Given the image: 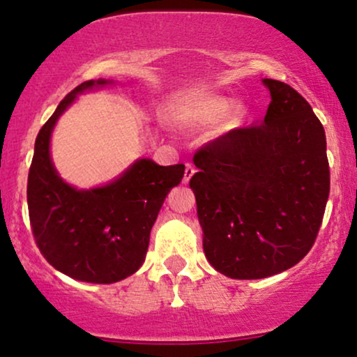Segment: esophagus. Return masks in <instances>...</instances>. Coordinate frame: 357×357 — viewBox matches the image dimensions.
I'll return each mask as SVG.
<instances>
[{
	"mask_svg": "<svg viewBox=\"0 0 357 357\" xmlns=\"http://www.w3.org/2000/svg\"><path fill=\"white\" fill-rule=\"evenodd\" d=\"M196 173V169H195V166L191 165V162H186V165H184V178H183V181L184 183H190V179H191V176Z\"/></svg>",
	"mask_w": 357,
	"mask_h": 357,
	"instance_id": "1",
	"label": "esophagus"
}]
</instances>
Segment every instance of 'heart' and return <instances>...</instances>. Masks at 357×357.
<instances>
[{
    "instance_id": "1",
    "label": "heart",
    "mask_w": 357,
    "mask_h": 357,
    "mask_svg": "<svg viewBox=\"0 0 357 357\" xmlns=\"http://www.w3.org/2000/svg\"><path fill=\"white\" fill-rule=\"evenodd\" d=\"M228 109H230V102L211 100L208 102V104H204L203 107L196 112V117L202 119V121H213V119L223 116Z\"/></svg>"
}]
</instances>
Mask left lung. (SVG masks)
<instances>
[{
  "label": "left lung",
  "instance_id": "obj_1",
  "mask_svg": "<svg viewBox=\"0 0 357 357\" xmlns=\"http://www.w3.org/2000/svg\"><path fill=\"white\" fill-rule=\"evenodd\" d=\"M264 84L272 96L264 122L192 155L204 255L238 280L275 275L309 253L331 188L326 132L310 104L289 84Z\"/></svg>",
  "mask_w": 357,
  "mask_h": 357
}]
</instances>
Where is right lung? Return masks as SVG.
<instances>
[{
	"instance_id": "add662e5",
	"label": "right lung",
	"mask_w": 357,
	"mask_h": 357,
	"mask_svg": "<svg viewBox=\"0 0 357 357\" xmlns=\"http://www.w3.org/2000/svg\"><path fill=\"white\" fill-rule=\"evenodd\" d=\"M107 84L77 85L45 122L35 141L26 199L36 247L65 275L90 284H114L144 261L149 235L171 188L181 183L183 165L159 166L139 159L107 186L79 191L56 174L50 161V134L77 93Z\"/></svg>"
}]
</instances>
